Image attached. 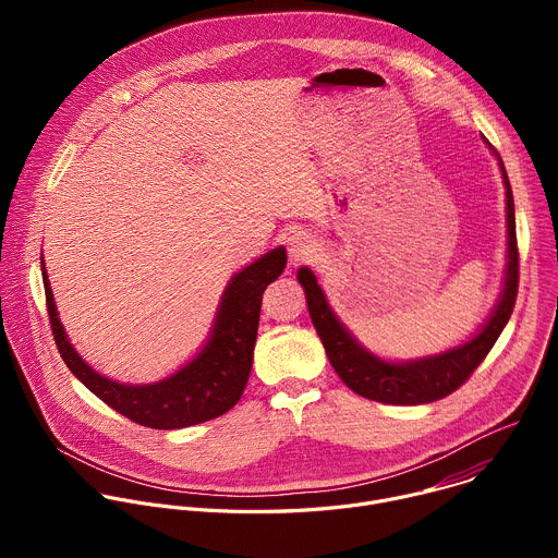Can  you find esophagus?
Returning a JSON list of instances; mask_svg holds the SVG:
<instances>
[{"instance_id":"esophagus-1","label":"esophagus","mask_w":558,"mask_h":558,"mask_svg":"<svg viewBox=\"0 0 558 558\" xmlns=\"http://www.w3.org/2000/svg\"><path fill=\"white\" fill-rule=\"evenodd\" d=\"M284 243H287L289 260H291L293 265H300V263L308 260V258L313 256V252H315L313 241H311V238H308L304 231H291V233L287 235Z\"/></svg>"}]
</instances>
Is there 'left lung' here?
<instances>
[{
	"label": "left lung",
	"instance_id": "1",
	"mask_svg": "<svg viewBox=\"0 0 558 558\" xmlns=\"http://www.w3.org/2000/svg\"><path fill=\"white\" fill-rule=\"evenodd\" d=\"M493 147V145H490ZM495 149V147H493ZM499 156V154H497ZM504 181H506V203H508V274L506 289L497 304V311L484 327L480 336H474L459 349L441 353L437 357L390 364L377 360L368 351H364L338 323V317L329 308L323 289L317 287L315 276L304 267L298 271V280L306 291V304L313 327L320 336L329 362L333 364L340 379L357 395L368 397L373 402L381 404H400V407H417L444 400L446 395L454 392L459 386L468 381V377L480 366L504 327L508 325L517 293H519V247H517V222H514V198L512 187L499 158Z\"/></svg>",
	"mask_w": 558,
	"mask_h": 558
}]
</instances>
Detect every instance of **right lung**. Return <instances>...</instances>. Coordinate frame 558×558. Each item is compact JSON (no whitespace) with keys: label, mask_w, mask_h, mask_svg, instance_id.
<instances>
[{"label":"right lung","mask_w":558,"mask_h":558,"mask_svg":"<svg viewBox=\"0 0 558 558\" xmlns=\"http://www.w3.org/2000/svg\"><path fill=\"white\" fill-rule=\"evenodd\" d=\"M287 252L274 250L229 282L220 302L214 336L203 353L170 379L147 386L117 384L93 371L65 340L54 311L50 282L44 267L46 308L54 344L65 366L82 379L99 400L134 424L174 430L225 415L245 392L258 336L265 289L284 271Z\"/></svg>","instance_id":"add662e5"}]
</instances>
